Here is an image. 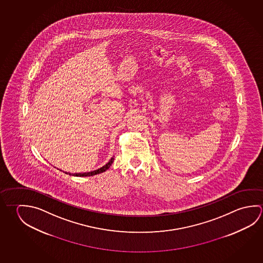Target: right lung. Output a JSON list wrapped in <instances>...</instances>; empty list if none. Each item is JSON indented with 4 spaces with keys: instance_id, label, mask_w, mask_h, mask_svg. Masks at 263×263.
<instances>
[{
    "instance_id": "right-lung-1",
    "label": "right lung",
    "mask_w": 263,
    "mask_h": 263,
    "mask_svg": "<svg viewBox=\"0 0 263 263\" xmlns=\"http://www.w3.org/2000/svg\"><path fill=\"white\" fill-rule=\"evenodd\" d=\"M114 160H115V158H111L110 161H109L107 164L102 166V168H100V169H98V170L92 171V172H89V173H84V174H74L73 175H74V176H92V175L101 174V173H103V172H105V171L108 170V169L110 168L111 163L114 162ZM65 174H68V173H65ZM69 175H71V174H69Z\"/></svg>"
}]
</instances>
